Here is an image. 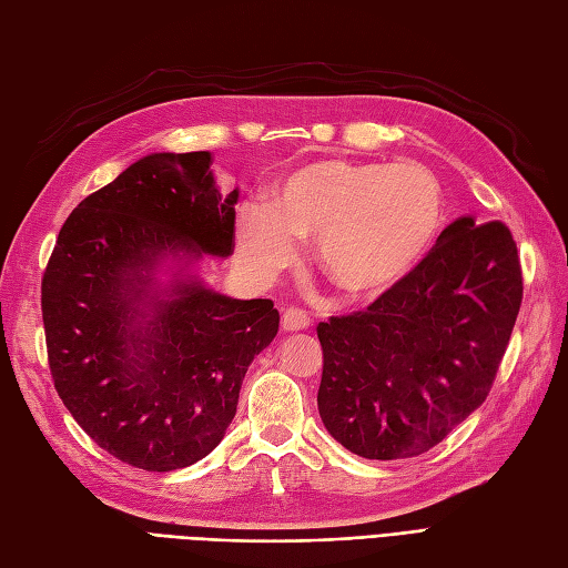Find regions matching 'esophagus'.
I'll return each mask as SVG.
<instances>
[{
    "mask_svg": "<svg viewBox=\"0 0 568 568\" xmlns=\"http://www.w3.org/2000/svg\"><path fill=\"white\" fill-rule=\"evenodd\" d=\"M311 326V317L301 307H286L282 315V329L284 332H303Z\"/></svg>",
    "mask_w": 568,
    "mask_h": 568,
    "instance_id": "1",
    "label": "esophagus"
}]
</instances>
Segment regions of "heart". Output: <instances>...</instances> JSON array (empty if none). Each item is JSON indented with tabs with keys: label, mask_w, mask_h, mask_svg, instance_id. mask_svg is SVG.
Instances as JSON below:
<instances>
[{
	"label": "heart",
	"mask_w": 568,
	"mask_h": 568,
	"mask_svg": "<svg viewBox=\"0 0 568 568\" xmlns=\"http://www.w3.org/2000/svg\"><path fill=\"white\" fill-rule=\"evenodd\" d=\"M443 222L436 178L419 165L315 161L248 203L236 222V253L270 282L296 261L294 242L315 239L322 272L357 298L403 282L434 246Z\"/></svg>",
	"instance_id": "heart-1"
}]
</instances>
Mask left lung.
<instances>
[{
    "label": "left lung",
    "instance_id": "8db88e82",
    "mask_svg": "<svg viewBox=\"0 0 568 568\" xmlns=\"http://www.w3.org/2000/svg\"><path fill=\"white\" fill-rule=\"evenodd\" d=\"M521 296L505 222L455 220L367 311L317 324L326 432L365 459L432 450L486 400Z\"/></svg>",
    "mask_w": 568,
    "mask_h": 568
}]
</instances>
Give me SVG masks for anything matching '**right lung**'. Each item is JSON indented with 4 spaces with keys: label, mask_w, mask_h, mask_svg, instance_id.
I'll list each match as a JSON object with an SVG mask.
<instances>
[{
    "label": "right lung",
    "mask_w": 568,
    "mask_h": 568,
    "mask_svg": "<svg viewBox=\"0 0 568 568\" xmlns=\"http://www.w3.org/2000/svg\"><path fill=\"white\" fill-rule=\"evenodd\" d=\"M209 151L151 153L80 201L42 277L59 398L99 448L146 471L203 459L236 415L253 357L280 329L272 301L201 284V253L234 251V203ZM165 256L180 278L155 277Z\"/></svg>",
    "instance_id": "add662e5"
}]
</instances>
